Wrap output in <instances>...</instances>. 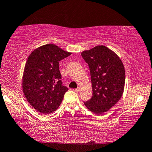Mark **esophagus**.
<instances>
[{
  "mask_svg": "<svg viewBox=\"0 0 152 152\" xmlns=\"http://www.w3.org/2000/svg\"><path fill=\"white\" fill-rule=\"evenodd\" d=\"M80 88H76V89H74V91H75V92H76V93H78V92H79L80 91Z\"/></svg>",
  "mask_w": 152,
  "mask_h": 152,
  "instance_id": "obj_1",
  "label": "esophagus"
}]
</instances>
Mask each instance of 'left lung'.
<instances>
[{"label": "left lung", "mask_w": 152, "mask_h": 152, "mask_svg": "<svg viewBox=\"0 0 152 152\" xmlns=\"http://www.w3.org/2000/svg\"><path fill=\"white\" fill-rule=\"evenodd\" d=\"M82 56L88 64L93 89L91 99L83 102L89 110L101 114L121 97L125 81L124 66L120 58L104 46L83 51Z\"/></svg>", "instance_id": "1"}]
</instances>
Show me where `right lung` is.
<instances>
[{
	"mask_svg": "<svg viewBox=\"0 0 152 152\" xmlns=\"http://www.w3.org/2000/svg\"><path fill=\"white\" fill-rule=\"evenodd\" d=\"M71 53L48 44L34 50L28 57L22 88L28 103L42 114L56 111L68 89L63 86L59 62Z\"/></svg>",
	"mask_w": 152,
	"mask_h": 152,
	"instance_id": "right-lung-1",
	"label": "right lung"
}]
</instances>
